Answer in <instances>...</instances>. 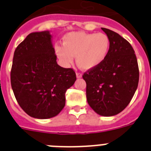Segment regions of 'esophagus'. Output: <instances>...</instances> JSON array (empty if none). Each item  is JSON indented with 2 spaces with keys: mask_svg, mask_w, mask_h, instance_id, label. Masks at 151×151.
I'll return each instance as SVG.
<instances>
[{
  "mask_svg": "<svg viewBox=\"0 0 151 151\" xmlns=\"http://www.w3.org/2000/svg\"><path fill=\"white\" fill-rule=\"evenodd\" d=\"M76 76H77V78H82V74L81 73H79V72H77V73H76Z\"/></svg>",
  "mask_w": 151,
  "mask_h": 151,
  "instance_id": "34e87169",
  "label": "esophagus"
}]
</instances>
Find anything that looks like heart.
I'll return each instance as SVG.
<instances>
[{"instance_id": "1", "label": "heart", "mask_w": 151, "mask_h": 151, "mask_svg": "<svg viewBox=\"0 0 151 151\" xmlns=\"http://www.w3.org/2000/svg\"><path fill=\"white\" fill-rule=\"evenodd\" d=\"M110 40L104 33H86L75 32L69 33L63 38V46L57 45L55 51L63 64H72L74 56L76 63L85 70L100 66L107 57Z\"/></svg>"}]
</instances>
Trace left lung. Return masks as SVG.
<instances>
[{
  "mask_svg": "<svg viewBox=\"0 0 151 151\" xmlns=\"http://www.w3.org/2000/svg\"><path fill=\"white\" fill-rule=\"evenodd\" d=\"M110 40L109 54L97 67L85 72L89 106L104 116L116 115L129 105L138 88L139 69L134 50L118 33L101 28Z\"/></svg>",
  "mask_w": 151,
  "mask_h": 151,
  "instance_id": "1",
  "label": "left lung"
}]
</instances>
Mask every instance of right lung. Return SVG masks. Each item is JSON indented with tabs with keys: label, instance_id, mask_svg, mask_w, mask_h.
<instances>
[{
	"label": "right lung",
	"instance_id": "add662e5",
	"mask_svg": "<svg viewBox=\"0 0 151 151\" xmlns=\"http://www.w3.org/2000/svg\"><path fill=\"white\" fill-rule=\"evenodd\" d=\"M56 60L49 32L31 33L16 48L10 82L19 105L30 116L51 118L65 106V94L76 75Z\"/></svg>",
	"mask_w": 151,
	"mask_h": 151
}]
</instances>
